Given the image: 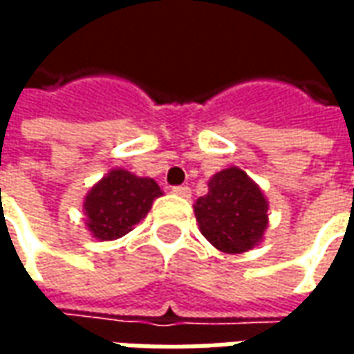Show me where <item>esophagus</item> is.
Listing matches in <instances>:
<instances>
[{
    "mask_svg": "<svg viewBox=\"0 0 354 354\" xmlns=\"http://www.w3.org/2000/svg\"><path fill=\"white\" fill-rule=\"evenodd\" d=\"M172 193L178 195V197H184V199H189V197H192V189H189L187 185H176V187H172Z\"/></svg>",
    "mask_w": 354,
    "mask_h": 354,
    "instance_id": "obj_1",
    "label": "esophagus"
}]
</instances>
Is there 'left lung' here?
I'll return each instance as SVG.
<instances>
[{
    "label": "left lung",
    "instance_id": "1",
    "mask_svg": "<svg viewBox=\"0 0 354 354\" xmlns=\"http://www.w3.org/2000/svg\"><path fill=\"white\" fill-rule=\"evenodd\" d=\"M193 212L203 237L223 254H243L263 241L269 227V201L261 187L239 167L216 172L208 193Z\"/></svg>",
    "mask_w": 354,
    "mask_h": 354
}]
</instances>
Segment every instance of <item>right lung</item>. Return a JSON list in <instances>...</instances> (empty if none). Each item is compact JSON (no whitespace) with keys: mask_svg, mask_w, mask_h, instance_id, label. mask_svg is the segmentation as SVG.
<instances>
[{"mask_svg":"<svg viewBox=\"0 0 354 354\" xmlns=\"http://www.w3.org/2000/svg\"><path fill=\"white\" fill-rule=\"evenodd\" d=\"M162 195L153 178L109 169L83 199L85 230L96 241H115L134 230Z\"/></svg>","mask_w":354,"mask_h":354,"instance_id":"right-lung-1","label":"right lung"}]
</instances>
